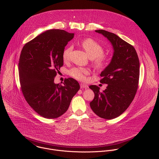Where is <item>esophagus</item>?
Returning <instances> with one entry per match:
<instances>
[{
    "label": "esophagus",
    "instance_id": "34e87169",
    "mask_svg": "<svg viewBox=\"0 0 159 159\" xmlns=\"http://www.w3.org/2000/svg\"><path fill=\"white\" fill-rule=\"evenodd\" d=\"M80 88L81 89H83V88H84V89H87L88 88V85H85V84H80Z\"/></svg>",
    "mask_w": 159,
    "mask_h": 159
}]
</instances>
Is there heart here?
Returning a JSON list of instances; mask_svg holds the SVG:
<instances>
[{"label":"heart","instance_id":"1","mask_svg":"<svg viewBox=\"0 0 159 159\" xmlns=\"http://www.w3.org/2000/svg\"><path fill=\"white\" fill-rule=\"evenodd\" d=\"M80 44L89 58L93 59V63L96 67L102 68L107 63L109 56L103 53L104 48L100 43L93 39L86 38L82 40ZM72 49V47H68L63 50L62 58L64 61L69 60ZM89 73L90 70L88 69L83 67H74L69 72L72 77L79 80H84Z\"/></svg>","mask_w":159,"mask_h":159}]
</instances>
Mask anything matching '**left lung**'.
Masks as SVG:
<instances>
[{"label":"left lung","mask_w":159,"mask_h":159,"mask_svg":"<svg viewBox=\"0 0 159 159\" xmlns=\"http://www.w3.org/2000/svg\"><path fill=\"white\" fill-rule=\"evenodd\" d=\"M111 43L113 55L109 64L101 72L100 82L107 86L103 91L90 85L95 94L90 106L100 118L111 120L120 116L129 107L137 91L140 62L134 47L116 34L105 30H96Z\"/></svg>","instance_id":"8db88e82"}]
</instances>
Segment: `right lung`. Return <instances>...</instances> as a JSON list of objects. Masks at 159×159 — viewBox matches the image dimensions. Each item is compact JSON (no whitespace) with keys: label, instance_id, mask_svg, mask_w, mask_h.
<instances>
[{"label":"right lung","instance_id":"1","mask_svg":"<svg viewBox=\"0 0 159 159\" xmlns=\"http://www.w3.org/2000/svg\"><path fill=\"white\" fill-rule=\"evenodd\" d=\"M74 36L61 30L45 31L27 43L19 61L21 90L28 104L43 118H58L67 111L80 89L79 82L66 79L63 85L54 79L63 65L62 53Z\"/></svg>","mask_w":159,"mask_h":159}]
</instances>
